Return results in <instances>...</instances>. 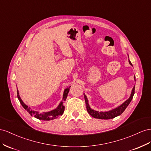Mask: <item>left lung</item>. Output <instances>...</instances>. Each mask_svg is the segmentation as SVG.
I'll use <instances>...</instances> for the list:
<instances>
[{
    "label": "left lung",
    "mask_w": 151,
    "mask_h": 151,
    "mask_svg": "<svg viewBox=\"0 0 151 151\" xmlns=\"http://www.w3.org/2000/svg\"><path fill=\"white\" fill-rule=\"evenodd\" d=\"M129 63H130L131 65H132V64L131 63V62L130 61H129ZM135 77H134V78H135ZM134 93H135V87L133 88L131 96L128 100H127L124 103H123V104L121 106H119V107H118L117 108L114 109L113 110L107 111V112H99V111H94V110L92 109L91 108H90L89 105H88V99H87V97H86L85 95H84L85 104H86V107H87V112L90 116H92V117H93L95 118H97V119H113V118L116 117V116L122 114L123 113L124 111L125 110V109L128 106V104H130V102L132 101Z\"/></svg>",
    "instance_id": "1"
}]
</instances>
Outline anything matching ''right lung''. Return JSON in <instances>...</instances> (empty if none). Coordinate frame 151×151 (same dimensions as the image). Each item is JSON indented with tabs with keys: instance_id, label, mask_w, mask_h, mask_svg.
<instances>
[{
	"instance_id": "obj_1",
	"label": "right lung",
	"mask_w": 151,
	"mask_h": 151,
	"mask_svg": "<svg viewBox=\"0 0 151 151\" xmlns=\"http://www.w3.org/2000/svg\"><path fill=\"white\" fill-rule=\"evenodd\" d=\"M70 87L64 90V94H63V101H65L66 99L67 96H68V93L69 92V90H70ZM17 96H18V98L21 103V104L22 105V106L24 107V108L27 111V112H28L29 114L31 116H33L34 117L38 119L44 120V121H49V120H52V119H54L58 118V116L62 115L64 113V106L63 104V101L60 103L59 105L58 106V107L56 109H55L51 111H49V112H47V113H39V112L32 109L30 107H28V106H27L24 104V103L22 101V100L21 99L19 95L18 90H17Z\"/></svg>"
}]
</instances>
